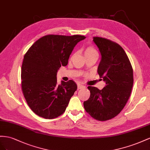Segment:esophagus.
<instances>
[{
  "label": "esophagus",
  "instance_id": "34e87169",
  "mask_svg": "<svg viewBox=\"0 0 150 150\" xmlns=\"http://www.w3.org/2000/svg\"><path fill=\"white\" fill-rule=\"evenodd\" d=\"M85 88V86L82 85V84H79L78 85V89H83Z\"/></svg>",
  "mask_w": 150,
  "mask_h": 150
}]
</instances>
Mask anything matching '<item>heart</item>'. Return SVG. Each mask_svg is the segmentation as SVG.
<instances>
[{
  "instance_id": "obj_1",
  "label": "heart",
  "mask_w": 150,
  "mask_h": 150,
  "mask_svg": "<svg viewBox=\"0 0 150 150\" xmlns=\"http://www.w3.org/2000/svg\"><path fill=\"white\" fill-rule=\"evenodd\" d=\"M84 54L85 57L91 56L93 54H98L97 51L96 49L92 46H88L84 50Z\"/></svg>"
}]
</instances>
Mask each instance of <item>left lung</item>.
Listing matches in <instances>:
<instances>
[{
	"mask_svg": "<svg viewBox=\"0 0 150 150\" xmlns=\"http://www.w3.org/2000/svg\"><path fill=\"white\" fill-rule=\"evenodd\" d=\"M93 39L102 56L97 71L105 86L102 90L88 86L91 96L83 106L93 119L105 121L117 115L126 105L133 85V70L125 50L117 42L97 36Z\"/></svg>",
	"mask_w": 150,
	"mask_h": 150,
	"instance_id": "obj_1",
	"label": "left lung"
}]
</instances>
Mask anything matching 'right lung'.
Returning a JSON list of instances; mask_svg holds the SVG:
<instances>
[{
	"mask_svg": "<svg viewBox=\"0 0 150 150\" xmlns=\"http://www.w3.org/2000/svg\"><path fill=\"white\" fill-rule=\"evenodd\" d=\"M85 38L80 35H46L24 54L22 91L29 108L40 117L54 119L65 111L77 86L71 80L57 85V71L67 65L74 47Z\"/></svg>",
	"mask_w": 150,
	"mask_h": 150,
	"instance_id": "1",
	"label": "right lung"
}]
</instances>
